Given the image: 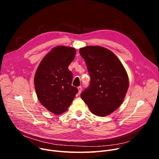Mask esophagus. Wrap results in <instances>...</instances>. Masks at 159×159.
I'll list each match as a JSON object with an SVG mask.
<instances>
[{"label": "esophagus", "instance_id": "1", "mask_svg": "<svg viewBox=\"0 0 159 159\" xmlns=\"http://www.w3.org/2000/svg\"><path fill=\"white\" fill-rule=\"evenodd\" d=\"M78 89H79V93H78V94L79 95H80V93H81V91H82V87L81 86H79L78 87Z\"/></svg>", "mask_w": 159, "mask_h": 159}]
</instances>
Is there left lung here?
I'll list each match as a JSON object with an SVG mask.
<instances>
[{
  "label": "left lung",
  "mask_w": 159,
  "mask_h": 159,
  "mask_svg": "<svg viewBox=\"0 0 159 159\" xmlns=\"http://www.w3.org/2000/svg\"><path fill=\"white\" fill-rule=\"evenodd\" d=\"M90 75V84L80 95L93 114L105 116L121 105L129 87L127 72L111 51L101 46L79 49Z\"/></svg>",
  "instance_id": "obj_1"
}]
</instances>
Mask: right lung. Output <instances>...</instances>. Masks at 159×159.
<instances>
[{
	"instance_id": "add662e5",
	"label": "right lung",
	"mask_w": 159,
	"mask_h": 159,
	"mask_svg": "<svg viewBox=\"0 0 159 159\" xmlns=\"http://www.w3.org/2000/svg\"><path fill=\"white\" fill-rule=\"evenodd\" d=\"M75 53L74 48L61 46L53 48L42 60L35 75L39 102L56 115L67 111L79 91L71 86L73 74L68 70Z\"/></svg>"
}]
</instances>
